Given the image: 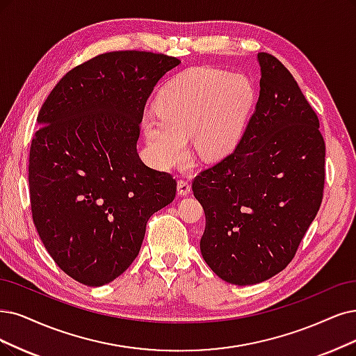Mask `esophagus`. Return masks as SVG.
I'll list each match as a JSON object with an SVG mask.
<instances>
[{"mask_svg": "<svg viewBox=\"0 0 356 356\" xmlns=\"http://www.w3.org/2000/svg\"><path fill=\"white\" fill-rule=\"evenodd\" d=\"M191 192V185L186 180H179L177 181V193L180 196H186Z\"/></svg>", "mask_w": 356, "mask_h": 356, "instance_id": "1", "label": "esophagus"}]
</instances>
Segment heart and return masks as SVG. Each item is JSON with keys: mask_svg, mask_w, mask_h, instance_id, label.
<instances>
[{"mask_svg": "<svg viewBox=\"0 0 356 356\" xmlns=\"http://www.w3.org/2000/svg\"><path fill=\"white\" fill-rule=\"evenodd\" d=\"M255 104L248 77L196 67L177 74L158 95V108L142 117V131L154 164L171 170L188 156V139L196 154L216 161L239 143Z\"/></svg>", "mask_w": 356, "mask_h": 356, "instance_id": "obj_1", "label": "heart"}]
</instances>
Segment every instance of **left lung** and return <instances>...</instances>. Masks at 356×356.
<instances>
[{
	"mask_svg": "<svg viewBox=\"0 0 356 356\" xmlns=\"http://www.w3.org/2000/svg\"><path fill=\"white\" fill-rule=\"evenodd\" d=\"M255 111L238 147L193 180L205 213L201 254L220 279L248 286L287 267L324 189L318 117L293 76L259 52Z\"/></svg>",
	"mask_w": 356,
	"mask_h": 356,
	"instance_id": "obj_1",
	"label": "left lung"
}]
</instances>
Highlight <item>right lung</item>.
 <instances>
[{
	"label": "right lung",
	"mask_w": 356,
	"mask_h": 356,
	"mask_svg": "<svg viewBox=\"0 0 356 356\" xmlns=\"http://www.w3.org/2000/svg\"><path fill=\"white\" fill-rule=\"evenodd\" d=\"M179 64L145 51L101 54L65 74L38 114L32 217L51 258L79 283L123 274L149 217L175 200L176 180L145 165L136 145L145 104Z\"/></svg>",
	"instance_id": "obj_1"
}]
</instances>
